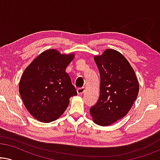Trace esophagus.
I'll list each match as a JSON object with an SVG mask.
<instances>
[{
  "mask_svg": "<svg viewBox=\"0 0 160 160\" xmlns=\"http://www.w3.org/2000/svg\"><path fill=\"white\" fill-rule=\"evenodd\" d=\"M85 92V88L84 87H81V88H78L77 89V93L78 95H82Z\"/></svg>",
  "mask_w": 160,
  "mask_h": 160,
  "instance_id": "esophagus-1",
  "label": "esophagus"
}]
</instances>
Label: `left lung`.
Segmentation results:
<instances>
[{"label": "left lung", "instance_id": "left-lung-1", "mask_svg": "<svg viewBox=\"0 0 160 160\" xmlns=\"http://www.w3.org/2000/svg\"><path fill=\"white\" fill-rule=\"evenodd\" d=\"M100 75L98 101L89 110L98 125H111L128 114L136 100L139 84L135 73L123 54L107 49L94 57Z\"/></svg>", "mask_w": 160, "mask_h": 160}]
</instances>
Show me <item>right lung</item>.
<instances>
[{"mask_svg": "<svg viewBox=\"0 0 160 160\" xmlns=\"http://www.w3.org/2000/svg\"><path fill=\"white\" fill-rule=\"evenodd\" d=\"M74 58L73 53L47 49L24 71L19 83V94L28 112L39 122L55 121L66 110L70 98L77 95L65 72Z\"/></svg>", "mask_w": 160, "mask_h": 160, "instance_id": "obj_1", "label": "right lung"}]
</instances>
